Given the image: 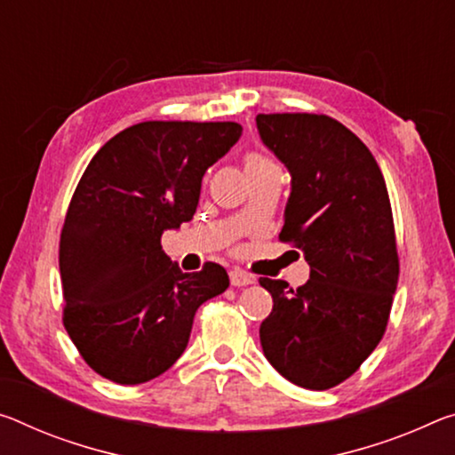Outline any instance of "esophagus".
<instances>
[{
  "instance_id": "1",
  "label": "esophagus",
  "mask_w": 455,
  "mask_h": 455,
  "mask_svg": "<svg viewBox=\"0 0 455 455\" xmlns=\"http://www.w3.org/2000/svg\"><path fill=\"white\" fill-rule=\"evenodd\" d=\"M228 277H230V285H235V287H244V285L253 283V277H251L249 273L239 271V269L230 271Z\"/></svg>"
}]
</instances>
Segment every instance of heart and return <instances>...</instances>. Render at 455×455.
Segmentation results:
<instances>
[{
    "instance_id": "b5f03b06",
    "label": "heart",
    "mask_w": 455,
    "mask_h": 455,
    "mask_svg": "<svg viewBox=\"0 0 455 455\" xmlns=\"http://www.w3.org/2000/svg\"><path fill=\"white\" fill-rule=\"evenodd\" d=\"M275 162H271L269 157L263 154H257V151H251V154L244 156V170L249 172H257V170H265V168H273Z\"/></svg>"
}]
</instances>
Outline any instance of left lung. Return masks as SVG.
Returning <instances> with one entry per match:
<instances>
[{"mask_svg":"<svg viewBox=\"0 0 455 455\" xmlns=\"http://www.w3.org/2000/svg\"><path fill=\"white\" fill-rule=\"evenodd\" d=\"M257 129L291 174L279 241L309 263L295 291L259 279L273 298L259 336L281 377L326 391L360 369L387 330L399 281L391 200L371 149L340 121L261 113Z\"/></svg>","mask_w":455,"mask_h":455,"instance_id":"left-lung-1","label":"left lung"}]
</instances>
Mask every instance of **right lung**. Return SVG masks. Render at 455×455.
<instances>
[{
  "mask_svg": "<svg viewBox=\"0 0 455 455\" xmlns=\"http://www.w3.org/2000/svg\"><path fill=\"white\" fill-rule=\"evenodd\" d=\"M241 133L235 121H143L86 165L60 233L62 323L103 379L160 377L186 350L196 309L228 287L219 263L180 271L162 235L192 220L202 176Z\"/></svg>",
  "mask_w": 455,
  "mask_h": 455,
  "instance_id": "right-lung-1",
  "label": "right lung"
}]
</instances>
